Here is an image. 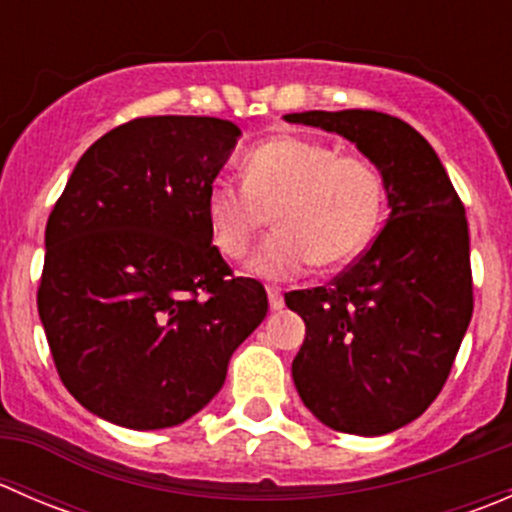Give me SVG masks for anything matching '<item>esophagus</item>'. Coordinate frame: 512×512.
<instances>
[{"label":"esophagus","mask_w":512,"mask_h":512,"mask_svg":"<svg viewBox=\"0 0 512 512\" xmlns=\"http://www.w3.org/2000/svg\"><path fill=\"white\" fill-rule=\"evenodd\" d=\"M267 299H270V309H282L285 307V297H282V292L280 289H275V287H270L267 289Z\"/></svg>","instance_id":"obj_1"}]
</instances>
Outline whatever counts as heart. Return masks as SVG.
<instances>
[{"label": "heart", "mask_w": 512, "mask_h": 512, "mask_svg": "<svg viewBox=\"0 0 512 512\" xmlns=\"http://www.w3.org/2000/svg\"><path fill=\"white\" fill-rule=\"evenodd\" d=\"M240 178L242 185L220 180L208 190L205 215L215 247L240 260L272 213L277 230L250 260L262 280H292L314 262L352 260L384 208V178L369 158L309 138L280 136L250 148Z\"/></svg>", "instance_id": "b5f03b06"}]
</instances>
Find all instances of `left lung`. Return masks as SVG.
I'll use <instances>...</instances> for the list:
<instances>
[{
    "mask_svg": "<svg viewBox=\"0 0 512 512\" xmlns=\"http://www.w3.org/2000/svg\"><path fill=\"white\" fill-rule=\"evenodd\" d=\"M285 121L339 133L384 178L389 220L327 287L285 294L304 319L292 361L299 399L324 423L384 436L418 418L446 384L473 314L461 198L426 138L379 111H304Z\"/></svg>",
    "mask_w": 512,
    "mask_h": 512,
    "instance_id": "1",
    "label": "left lung"
}]
</instances>
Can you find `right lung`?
I'll use <instances>...</instances> for the list:
<instances>
[{"label": "right lung", "mask_w": 512, "mask_h": 512, "mask_svg": "<svg viewBox=\"0 0 512 512\" xmlns=\"http://www.w3.org/2000/svg\"><path fill=\"white\" fill-rule=\"evenodd\" d=\"M237 138L223 118H133L81 156L51 210L36 294L46 342L69 394L116 426L198 414L265 319V287L230 277L205 215Z\"/></svg>", "instance_id": "add662e5"}]
</instances>
